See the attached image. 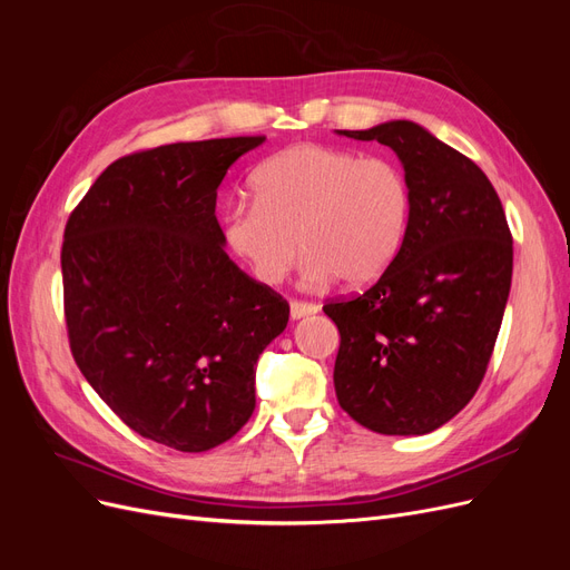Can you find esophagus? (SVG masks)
I'll return each mask as SVG.
<instances>
[{
	"label": "esophagus",
	"instance_id": "obj_1",
	"mask_svg": "<svg viewBox=\"0 0 570 570\" xmlns=\"http://www.w3.org/2000/svg\"><path fill=\"white\" fill-rule=\"evenodd\" d=\"M318 312V306L312 302H302V299H292L289 302V316L292 318H304V316H312Z\"/></svg>",
	"mask_w": 570,
	"mask_h": 570
}]
</instances>
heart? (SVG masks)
Wrapping results in <instances>:
<instances>
[{
    "instance_id": "b5f03b06",
    "label": "heart",
    "mask_w": 570,
    "mask_h": 570,
    "mask_svg": "<svg viewBox=\"0 0 570 570\" xmlns=\"http://www.w3.org/2000/svg\"><path fill=\"white\" fill-rule=\"evenodd\" d=\"M254 202H235L223 216L230 249L256 281L281 283L299 249L306 287H361L381 278L400 254L411 187L387 157L297 145L275 154L252 176ZM301 245H296V239Z\"/></svg>"
}]
</instances>
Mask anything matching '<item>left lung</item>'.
Returning a JSON list of instances; mask_svg holds the SVG:
<instances>
[{
	"instance_id": "obj_1",
	"label": "left lung",
	"mask_w": 570,
	"mask_h": 570,
	"mask_svg": "<svg viewBox=\"0 0 570 570\" xmlns=\"http://www.w3.org/2000/svg\"><path fill=\"white\" fill-rule=\"evenodd\" d=\"M396 151L411 187L404 245L366 292L327 302L340 406L381 435H425L473 400L511 289L513 237L488 176L411 120L340 130Z\"/></svg>"
}]
</instances>
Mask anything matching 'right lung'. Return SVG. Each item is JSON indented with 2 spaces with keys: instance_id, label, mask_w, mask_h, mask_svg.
Wrapping results in <instances>:
<instances>
[{
  "instance_id": "obj_1",
  "label": "right lung",
  "mask_w": 570,
  "mask_h": 570,
  "mask_svg": "<svg viewBox=\"0 0 570 570\" xmlns=\"http://www.w3.org/2000/svg\"><path fill=\"white\" fill-rule=\"evenodd\" d=\"M264 135L116 159L66 220L63 316L80 373L137 435L178 452L230 440L289 304L223 249L216 189Z\"/></svg>"
}]
</instances>
